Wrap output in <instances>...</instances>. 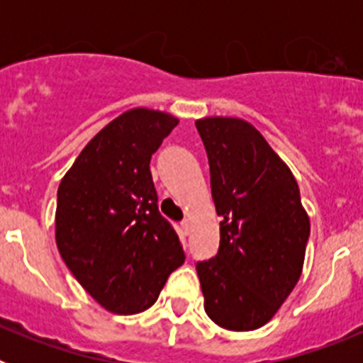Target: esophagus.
<instances>
[{"instance_id": "obj_1", "label": "esophagus", "mask_w": 363, "mask_h": 363, "mask_svg": "<svg viewBox=\"0 0 363 363\" xmlns=\"http://www.w3.org/2000/svg\"><path fill=\"white\" fill-rule=\"evenodd\" d=\"M182 233L187 236L189 233H191V220H184L182 221Z\"/></svg>"}]
</instances>
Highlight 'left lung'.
Returning a JSON list of instances; mask_svg holds the SVG:
<instances>
[{
    "label": "left lung",
    "mask_w": 363,
    "mask_h": 363,
    "mask_svg": "<svg viewBox=\"0 0 363 363\" xmlns=\"http://www.w3.org/2000/svg\"><path fill=\"white\" fill-rule=\"evenodd\" d=\"M211 169L220 249L198 262L205 313L229 331H255L298 284L311 221L296 178L255 125L242 118L196 120Z\"/></svg>",
    "instance_id": "obj_1"
}]
</instances>
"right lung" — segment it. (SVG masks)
<instances>
[{
	"label": "right lung",
	"mask_w": 363,
	"mask_h": 363,
	"mask_svg": "<svg viewBox=\"0 0 363 363\" xmlns=\"http://www.w3.org/2000/svg\"><path fill=\"white\" fill-rule=\"evenodd\" d=\"M178 121L154 108L125 111L83 147L57 187L60 255L108 313L149 309L185 262L178 234L158 211L149 167Z\"/></svg>",
	"instance_id": "right-lung-1"
}]
</instances>
